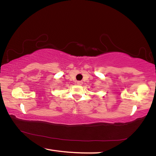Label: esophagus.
<instances>
[{"instance_id": "esophagus-1", "label": "esophagus", "mask_w": 156, "mask_h": 156, "mask_svg": "<svg viewBox=\"0 0 156 156\" xmlns=\"http://www.w3.org/2000/svg\"><path fill=\"white\" fill-rule=\"evenodd\" d=\"M77 84H78V85H82V84H83V82H82V81H78L77 82Z\"/></svg>"}]
</instances>
